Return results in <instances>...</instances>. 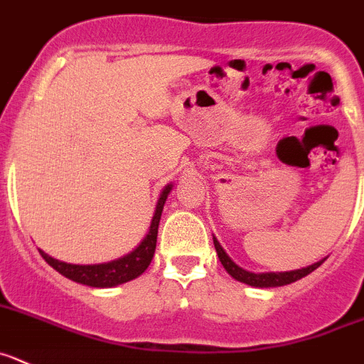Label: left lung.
Here are the masks:
<instances>
[{"label":"left lung","mask_w":364,"mask_h":364,"mask_svg":"<svg viewBox=\"0 0 364 364\" xmlns=\"http://www.w3.org/2000/svg\"><path fill=\"white\" fill-rule=\"evenodd\" d=\"M213 243H215V250H217L218 254V259H220V263L224 264V268L228 270L229 276L235 277V279L240 281V283H245L249 284V287H256V288H276V287H284V284H291L295 283V281L306 277L308 274H311L313 270H316V268L326 261V257H323V259L318 261V263H313L306 268H299V270L252 274V272H247L243 270L242 267H238V264H236L235 261L225 254V250L222 249V245L218 243V240L215 238V236H213Z\"/></svg>","instance_id":"left-lung-1"}]
</instances>
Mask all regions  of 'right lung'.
<instances>
[{"label": "right lung", "mask_w": 364, "mask_h": 364, "mask_svg": "<svg viewBox=\"0 0 364 364\" xmlns=\"http://www.w3.org/2000/svg\"><path fill=\"white\" fill-rule=\"evenodd\" d=\"M171 190L172 185H167L164 192L160 193V199H158L156 210H154L153 220H151L146 238L140 242V245L133 252L126 254V256L119 257V259L100 264H70L65 263V261L55 259V257H51L41 249H38V252H41V256L44 257L49 267H53L58 274L65 276L67 279L74 281V283L87 284V287L92 288H112L117 287V284L128 283V281L142 276L146 268L149 267L151 259H153L154 249H156V236L161 211H164V204Z\"/></svg>", "instance_id": "add662e5"}]
</instances>
